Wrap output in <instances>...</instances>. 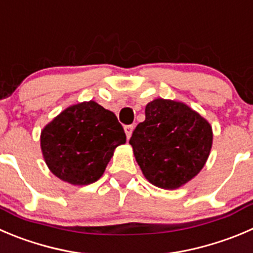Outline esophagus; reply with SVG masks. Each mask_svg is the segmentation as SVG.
Here are the masks:
<instances>
[{
    "label": "esophagus",
    "instance_id": "esophagus-1",
    "mask_svg": "<svg viewBox=\"0 0 253 253\" xmlns=\"http://www.w3.org/2000/svg\"><path fill=\"white\" fill-rule=\"evenodd\" d=\"M124 130H125V134H126V138L129 139L131 136V133H133V130H134V125H125Z\"/></svg>",
    "mask_w": 253,
    "mask_h": 253
}]
</instances>
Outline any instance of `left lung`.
<instances>
[{"label":"left lung","instance_id":"left-lung-1","mask_svg":"<svg viewBox=\"0 0 253 253\" xmlns=\"http://www.w3.org/2000/svg\"><path fill=\"white\" fill-rule=\"evenodd\" d=\"M129 144L144 176L172 190L196 176L212 145L211 125L184 103L155 99L145 108Z\"/></svg>","mask_w":253,"mask_h":253}]
</instances>
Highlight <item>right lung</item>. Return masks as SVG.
<instances>
[{"instance_id":"obj_1","label":"right lung","mask_w":253,"mask_h":253,"mask_svg":"<svg viewBox=\"0 0 253 253\" xmlns=\"http://www.w3.org/2000/svg\"><path fill=\"white\" fill-rule=\"evenodd\" d=\"M125 141L114 113L93 100L67 108L41 134V148L50 171L73 185L97 181L114 149Z\"/></svg>"}]
</instances>
